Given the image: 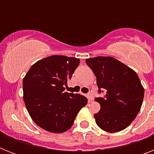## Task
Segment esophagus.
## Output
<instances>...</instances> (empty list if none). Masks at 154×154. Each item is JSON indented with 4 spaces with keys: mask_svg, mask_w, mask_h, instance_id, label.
I'll list each match as a JSON object with an SVG mask.
<instances>
[{
    "mask_svg": "<svg viewBox=\"0 0 154 154\" xmlns=\"http://www.w3.org/2000/svg\"><path fill=\"white\" fill-rule=\"evenodd\" d=\"M88 98H89V101H93V100H94V97L93 93H89V94H88Z\"/></svg>",
    "mask_w": 154,
    "mask_h": 154,
    "instance_id": "esophagus-1",
    "label": "esophagus"
}]
</instances>
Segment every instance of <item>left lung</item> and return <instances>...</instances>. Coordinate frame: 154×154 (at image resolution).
Segmentation results:
<instances>
[{"label": "left lung", "instance_id": "8db88e82", "mask_svg": "<svg viewBox=\"0 0 154 154\" xmlns=\"http://www.w3.org/2000/svg\"><path fill=\"white\" fill-rule=\"evenodd\" d=\"M85 62L97 77L99 92L105 97H97L101 109L94 114L97 125L109 133L122 131L129 126L140 111L144 87L136 72L112 57L88 58Z\"/></svg>", "mask_w": 154, "mask_h": 154}]
</instances>
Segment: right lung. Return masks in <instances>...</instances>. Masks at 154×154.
I'll return each mask as SVG.
<instances>
[{
	"label": "right lung",
	"mask_w": 154,
	"mask_h": 154,
	"mask_svg": "<svg viewBox=\"0 0 154 154\" xmlns=\"http://www.w3.org/2000/svg\"><path fill=\"white\" fill-rule=\"evenodd\" d=\"M79 63L76 57L50 56L33 64L23 79V98L29 114L46 131L69 130L88 102L82 94L64 92Z\"/></svg>",
	"instance_id": "1"
}]
</instances>
